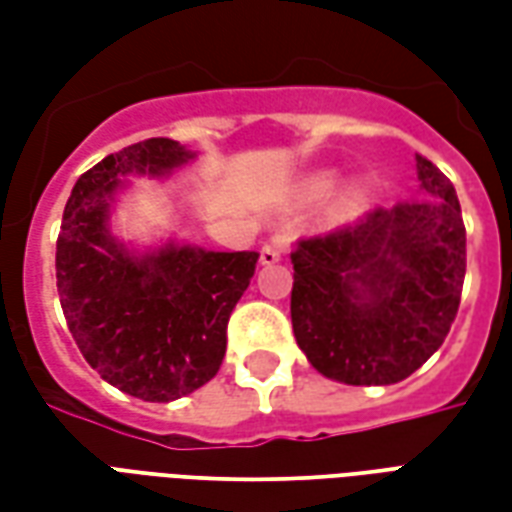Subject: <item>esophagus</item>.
<instances>
[{
	"label": "esophagus",
	"mask_w": 512,
	"mask_h": 512,
	"mask_svg": "<svg viewBox=\"0 0 512 512\" xmlns=\"http://www.w3.org/2000/svg\"><path fill=\"white\" fill-rule=\"evenodd\" d=\"M285 249H288V238H285V235H274V238L266 241L263 249H260V263H263V266H274V263L282 260Z\"/></svg>",
	"instance_id": "obj_1"
}]
</instances>
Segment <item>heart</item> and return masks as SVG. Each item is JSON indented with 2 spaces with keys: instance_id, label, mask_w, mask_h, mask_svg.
<instances>
[{
  "instance_id": "obj_1",
  "label": "heart",
  "mask_w": 512,
  "mask_h": 512,
  "mask_svg": "<svg viewBox=\"0 0 512 512\" xmlns=\"http://www.w3.org/2000/svg\"><path fill=\"white\" fill-rule=\"evenodd\" d=\"M332 186H334L332 178H318L315 180V186H312V191H315V194H329Z\"/></svg>"
}]
</instances>
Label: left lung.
Wrapping results in <instances>:
<instances>
[{
  "mask_svg": "<svg viewBox=\"0 0 512 512\" xmlns=\"http://www.w3.org/2000/svg\"><path fill=\"white\" fill-rule=\"evenodd\" d=\"M425 197L376 208L290 252L296 343L326 378L386 386L439 351L461 304L466 227L450 178L417 156Z\"/></svg>",
  "mask_w": 512,
  "mask_h": 512,
  "instance_id": "obj_1",
  "label": "left lung"
}]
</instances>
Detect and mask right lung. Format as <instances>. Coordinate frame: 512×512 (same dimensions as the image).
Instances as JSON below:
<instances>
[{
  "label": "right lung",
  "mask_w": 512,
  "mask_h": 512,
  "mask_svg": "<svg viewBox=\"0 0 512 512\" xmlns=\"http://www.w3.org/2000/svg\"><path fill=\"white\" fill-rule=\"evenodd\" d=\"M189 158L167 136L106 156L76 180L57 238V293L73 340L104 381L147 403L178 400L219 373L227 321L260 257L175 244L136 257L109 235L120 178L164 175Z\"/></svg>",
  "instance_id": "obj_1"
}]
</instances>
